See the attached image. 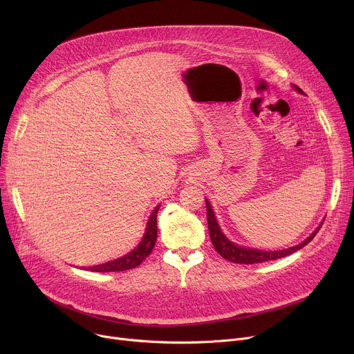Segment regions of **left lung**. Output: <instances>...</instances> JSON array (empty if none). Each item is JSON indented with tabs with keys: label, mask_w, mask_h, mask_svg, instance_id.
Segmentation results:
<instances>
[{
	"label": "left lung",
	"mask_w": 354,
	"mask_h": 354,
	"mask_svg": "<svg viewBox=\"0 0 354 354\" xmlns=\"http://www.w3.org/2000/svg\"><path fill=\"white\" fill-rule=\"evenodd\" d=\"M295 91L301 93L304 95V91L299 87V86H292ZM207 202V218H208V230H209V236L211 241L214 244L215 251L222 257L228 259L231 263L235 264H257V263H266V261H271V259H278V258H283L287 257L295 251L301 250L303 247H306L310 241L315 236V234L319 232V230L322 228V224L315 228L311 235L308 238H306L303 243H300L299 245H294L290 248H284L280 251H263V250H257V248H248V247H243V245H238L235 243H232L231 239H228L225 236V234L222 232V230L219 228L218 221L215 218V212L212 209V205L209 203V201L205 198Z\"/></svg>",
	"instance_id": "8db88e82"
}]
</instances>
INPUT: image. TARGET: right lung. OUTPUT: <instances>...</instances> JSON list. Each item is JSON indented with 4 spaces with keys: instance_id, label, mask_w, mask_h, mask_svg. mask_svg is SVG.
<instances>
[{
    "instance_id": "obj_1",
    "label": "right lung",
    "mask_w": 354,
    "mask_h": 354,
    "mask_svg": "<svg viewBox=\"0 0 354 354\" xmlns=\"http://www.w3.org/2000/svg\"><path fill=\"white\" fill-rule=\"evenodd\" d=\"M160 205H158L153 212L151 214L147 219V224L145 228L143 238L140 239L139 245L127 252L126 255L111 259V261H107L100 266L95 267H87L86 270L88 271H95V272H111V271H126V270H132L145 261L146 257L152 252L155 244H156V236H158V225H156V216Z\"/></svg>"
}]
</instances>
